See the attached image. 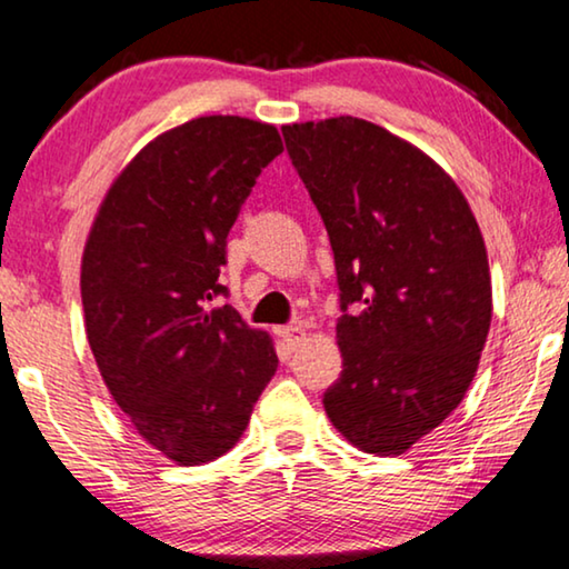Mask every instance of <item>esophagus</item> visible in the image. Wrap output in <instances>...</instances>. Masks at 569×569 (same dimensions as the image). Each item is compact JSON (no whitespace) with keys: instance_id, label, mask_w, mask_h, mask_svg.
Returning a JSON list of instances; mask_svg holds the SVG:
<instances>
[{"instance_id":"1","label":"esophagus","mask_w":569,"mask_h":569,"mask_svg":"<svg viewBox=\"0 0 569 569\" xmlns=\"http://www.w3.org/2000/svg\"><path fill=\"white\" fill-rule=\"evenodd\" d=\"M281 338L288 348H296L303 340V327L301 325H286L281 327Z\"/></svg>"}]
</instances>
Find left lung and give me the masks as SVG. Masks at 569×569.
<instances>
[{"mask_svg":"<svg viewBox=\"0 0 569 569\" xmlns=\"http://www.w3.org/2000/svg\"><path fill=\"white\" fill-rule=\"evenodd\" d=\"M335 254L340 379L322 402L368 453H402L451 415L492 317L485 239L433 159L361 118L283 126Z\"/></svg>","mask_w":569,"mask_h":569,"instance_id":"obj_1","label":"left lung"}]
</instances>
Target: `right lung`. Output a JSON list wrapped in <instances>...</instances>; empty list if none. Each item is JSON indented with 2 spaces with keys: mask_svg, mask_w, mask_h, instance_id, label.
I'll return each mask as SVG.
<instances>
[{
  "mask_svg": "<svg viewBox=\"0 0 569 569\" xmlns=\"http://www.w3.org/2000/svg\"><path fill=\"white\" fill-rule=\"evenodd\" d=\"M283 151L276 126L196 118L147 143L108 190L82 258L87 340L133 428L178 463L227 453L278 356L231 303L227 237Z\"/></svg>",
  "mask_w": 569,
  "mask_h": 569,
  "instance_id": "obj_1",
  "label": "right lung"
}]
</instances>
